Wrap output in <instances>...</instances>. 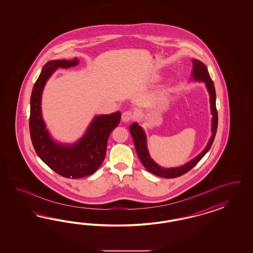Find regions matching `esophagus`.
Segmentation results:
<instances>
[{"instance_id": "obj_1", "label": "esophagus", "mask_w": 253, "mask_h": 253, "mask_svg": "<svg viewBox=\"0 0 253 253\" xmlns=\"http://www.w3.org/2000/svg\"><path fill=\"white\" fill-rule=\"evenodd\" d=\"M132 119H133V113L131 110H127V111L123 112V116H122L123 123H129Z\"/></svg>"}]
</instances>
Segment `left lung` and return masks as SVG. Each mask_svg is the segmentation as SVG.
Here are the masks:
<instances>
[{"label":"left lung","mask_w":253,"mask_h":253,"mask_svg":"<svg viewBox=\"0 0 253 253\" xmlns=\"http://www.w3.org/2000/svg\"><path fill=\"white\" fill-rule=\"evenodd\" d=\"M192 78L195 81L199 82H204L206 87H207L208 92L210 93V103H211V111L212 114V121H211V137L209 140L207 146L205 149L198 155L195 159L192 161L185 163L181 167L177 168L164 169L158 165L155 161L150 158L147 146H146V136L144 130L142 129L141 126L138 125L137 123H133L130 126V131L134 146L136 149V153L138 155V158L144 165V167L153 173L157 176L163 177V178H176V177L181 176L184 173H186L188 170H190L193 167H195L198 162H199L208 151L210 150L211 146L212 145L214 141L215 134L217 131V126H218V113L216 109V92H215L214 84L212 80L211 79L210 74L208 72L207 67L199 60L193 59V70H192Z\"/></svg>","instance_id":"8db88e82"}]
</instances>
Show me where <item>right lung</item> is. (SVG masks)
I'll return each instance as SVG.
<instances>
[{
    "instance_id": "right-lung-1",
    "label": "right lung",
    "mask_w": 253,
    "mask_h": 253,
    "mask_svg": "<svg viewBox=\"0 0 253 253\" xmlns=\"http://www.w3.org/2000/svg\"><path fill=\"white\" fill-rule=\"evenodd\" d=\"M78 64V58L47 62L33 86L31 96L30 132L33 147L47 166L61 176L71 179L89 176L99 168L106 157L108 137L119 125L122 116L119 111L109 115L96 116L84 135L74 145L54 142L42 120V93L47 80L55 69H68Z\"/></svg>"
}]
</instances>
